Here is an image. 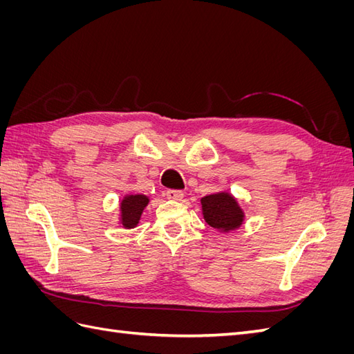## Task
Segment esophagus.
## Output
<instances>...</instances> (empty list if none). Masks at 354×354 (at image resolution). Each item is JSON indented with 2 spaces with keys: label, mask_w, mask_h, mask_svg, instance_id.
I'll return each mask as SVG.
<instances>
[{
  "label": "esophagus",
  "mask_w": 354,
  "mask_h": 354,
  "mask_svg": "<svg viewBox=\"0 0 354 354\" xmlns=\"http://www.w3.org/2000/svg\"><path fill=\"white\" fill-rule=\"evenodd\" d=\"M165 195H167V198L171 199V201H180L181 198L185 196V194H183V192H181V190H167Z\"/></svg>",
  "instance_id": "34e87169"
}]
</instances>
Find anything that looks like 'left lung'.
<instances>
[{
    "mask_svg": "<svg viewBox=\"0 0 354 354\" xmlns=\"http://www.w3.org/2000/svg\"><path fill=\"white\" fill-rule=\"evenodd\" d=\"M201 205L203 220L221 233L236 230L243 224L245 212L238 199L229 192H218V194L203 196Z\"/></svg>",
    "mask_w": 354,
    "mask_h": 354,
    "instance_id": "1",
    "label": "left lung"
}]
</instances>
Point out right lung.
<instances>
[{"instance_id":"obj_1","label":"right lung","mask_w":354,"mask_h":354,"mask_svg":"<svg viewBox=\"0 0 354 354\" xmlns=\"http://www.w3.org/2000/svg\"><path fill=\"white\" fill-rule=\"evenodd\" d=\"M149 198L146 195H125L120 203V224L124 229H134L147 207Z\"/></svg>"}]
</instances>
